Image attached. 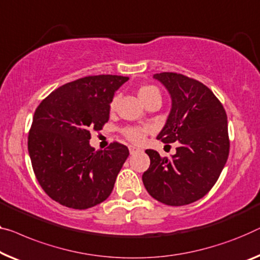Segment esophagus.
Returning <instances> with one entry per match:
<instances>
[{"instance_id": "34e87169", "label": "esophagus", "mask_w": 260, "mask_h": 260, "mask_svg": "<svg viewBox=\"0 0 260 260\" xmlns=\"http://www.w3.org/2000/svg\"><path fill=\"white\" fill-rule=\"evenodd\" d=\"M138 152H140V149L137 148V147H135V146H129V153H131V155H133V154L138 153Z\"/></svg>"}]
</instances>
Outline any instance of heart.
Here are the masks:
<instances>
[{
	"label": "heart",
	"instance_id": "b5f03b06",
	"mask_svg": "<svg viewBox=\"0 0 260 260\" xmlns=\"http://www.w3.org/2000/svg\"><path fill=\"white\" fill-rule=\"evenodd\" d=\"M138 95L139 98H140L141 102L145 104L148 103L150 99L153 98L155 95H160V92L155 86L153 85H145V86H141L139 88L138 91ZM115 102H117V98L113 99V102L111 104V107L113 108L115 105ZM149 129L147 128V127H138V126H134V127H127V128L123 131V133H125L126 138L129 139L131 141L133 142H141L143 141V139H145V135L148 133Z\"/></svg>",
	"mask_w": 260,
	"mask_h": 260
}]
</instances>
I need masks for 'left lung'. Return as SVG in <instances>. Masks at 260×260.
<instances>
[{
	"instance_id": "1",
	"label": "left lung",
	"mask_w": 260,
	"mask_h": 260,
	"mask_svg": "<svg viewBox=\"0 0 260 260\" xmlns=\"http://www.w3.org/2000/svg\"><path fill=\"white\" fill-rule=\"evenodd\" d=\"M153 78L167 88L172 99L157 139L180 146L172 157L147 149L150 166L142 182L158 202L173 207L190 204L207 195L226 164L230 142L225 110L199 80L174 72L155 73Z\"/></svg>"
}]
</instances>
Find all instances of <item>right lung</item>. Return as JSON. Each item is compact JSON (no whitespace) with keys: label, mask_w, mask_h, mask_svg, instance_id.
<instances>
[{"label":"right lung","mask_w":260,"mask_h":260,"mask_svg":"<svg viewBox=\"0 0 260 260\" xmlns=\"http://www.w3.org/2000/svg\"><path fill=\"white\" fill-rule=\"evenodd\" d=\"M128 79L84 77L58 87L36 108L28 150L37 181L53 201L83 210L111 195L128 148L113 142L95 150L90 131L108 121L114 93Z\"/></svg>","instance_id":"add662e5"}]
</instances>
